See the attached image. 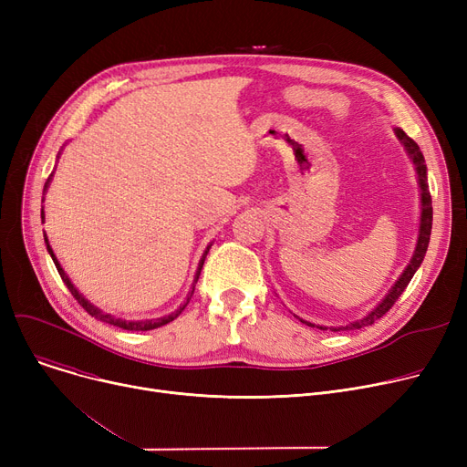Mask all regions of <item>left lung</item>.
<instances>
[{
    "mask_svg": "<svg viewBox=\"0 0 467 467\" xmlns=\"http://www.w3.org/2000/svg\"><path fill=\"white\" fill-rule=\"evenodd\" d=\"M394 132H396L400 143L403 145L405 153L409 155V159L414 164L416 180H419V187H420V227H419V238H416V246H414L412 257H410L409 265L405 266V271L401 273V276L396 280V284L391 285L389 291L382 297V301L371 312H367L365 316H361L359 320H354V322H350L347 326H338V327H326V326H316L312 322H306V320H303V317H299L297 314H293L299 322H303V324H306L310 327L322 329V331H327V329H331V331H340L342 329V331H345V329H361L365 326L375 324L379 317H382L391 306H394V303L400 299V296L405 291L409 282L412 280L414 273L419 271V266L424 261V255L428 252V244H430V234H431V221H433L431 196H430V187H428V168H426V161H424V155L420 151V147L416 145V141L410 140L401 129H394Z\"/></svg>",
    "mask_w": 467,
    "mask_h": 467,
    "instance_id": "8db88e82",
    "label": "left lung"
}]
</instances>
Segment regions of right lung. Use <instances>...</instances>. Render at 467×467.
<instances>
[{
  "label": "right lung",
  "instance_id": "right-lung-1",
  "mask_svg": "<svg viewBox=\"0 0 467 467\" xmlns=\"http://www.w3.org/2000/svg\"><path fill=\"white\" fill-rule=\"evenodd\" d=\"M51 180H53V174L48 176V180H47V183H45V189L43 191H47V187H48V183H51ZM45 201V199H43ZM41 221L45 223V212H43V208H41ZM212 244L213 242H210L208 246H206V250H204V254H202V257H201V261H199V266H196V273H194V278H192V284H191V289H189V293H187V297H185V303L183 305H180V308L178 310H174L171 314H168V316H162V317H157V320H122V317H117V316H113V314H109V312H104L102 308H98L96 305H92L87 297H83V293H79V289L71 284V280L67 278V275L64 273V268L60 266V261L57 259V255H55V252H53V248H51V244H48V238H47V234H45V246H47V252H48V255L53 257V261H55V265H57V271H58V275H60V278L64 280V284L67 285V289L71 291V296L78 299V303L90 314V316H94L96 320H100V322H104V324H109V326H115V327H120V329H129V331H150V329H157V327H161V326H166V324H170L171 320H176V317L183 312V308L189 305V301H191V297H192V293H194V285H196V282H199V276H201V271H202V265H204V259H206V255H208V252H210V248H212Z\"/></svg>",
  "mask_w": 467,
  "mask_h": 467
}]
</instances>
